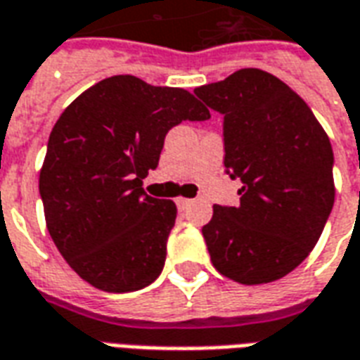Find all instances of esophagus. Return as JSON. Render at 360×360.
<instances>
[{"instance_id":"1","label":"esophagus","mask_w":360,"mask_h":360,"mask_svg":"<svg viewBox=\"0 0 360 360\" xmlns=\"http://www.w3.org/2000/svg\"><path fill=\"white\" fill-rule=\"evenodd\" d=\"M191 203H193V199H186V198H178L176 199V205H178V209H180V211H184V209H188V207H190Z\"/></svg>"}]
</instances>
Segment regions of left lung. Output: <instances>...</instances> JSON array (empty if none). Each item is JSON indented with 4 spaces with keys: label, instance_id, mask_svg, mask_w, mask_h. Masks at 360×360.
Listing matches in <instances>:
<instances>
[{
    "label": "left lung",
    "instance_id": "left-lung-1",
    "mask_svg": "<svg viewBox=\"0 0 360 360\" xmlns=\"http://www.w3.org/2000/svg\"><path fill=\"white\" fill-rule=\"evenodd\" d=\"M195 96L224 115V167L241 180L240 205H214L203 226L212 264L245 285L280 280L313 251L334 207L326 132L288 84L261 69L236 70Z\"/></svg>",
    "mask_w": 360,
    "mask_h": 360
}]
</instances>
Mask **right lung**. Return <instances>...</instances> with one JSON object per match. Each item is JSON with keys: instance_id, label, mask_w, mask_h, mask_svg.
Returning a JSON list of instances; mask_svg holds the SVG:
<instances>
[{"instance_id": "1", "label": "right lung", "mask_w": 360, "mask_h": 360, "mask_svg": "<svg viewBox=\"0 0 360 360\" xmlns=\"http://www.w3.org/2000/svg\"><path fill=\"white\" fill-rule=\"evenodd\" d=\"M209 109L182 88L130 75L105 78L63 111L40 170L46 224L63 259L97 290L126 293L157 280L176 205L148 195L165 136Z\"/></svg>"}]
</instances>
